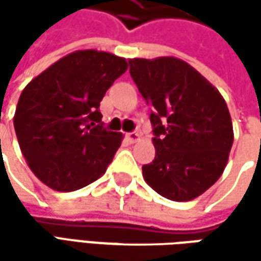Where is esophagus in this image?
I'll use <instances>...</instances> for the list:
<instances>
[{
	"mask_svg": "<svg viewBox=\"0 0 261 261\" xmlns=\"http://www.w3.org/2000/svg\"><path fill=\"white\" fill-rule=\"evenodd\" d=\"M126 138L129 139V142H132V144H135V142H139L141 139H142V136L141 134H138V132H130V134H127Z\"/></svg>",
	"mask_w": 261,
	"mask_h": 261,
	"instance_id": "1",
	"label": "esophagus"
}]
</instances>
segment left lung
<instances>
[{"mask_svg": "<svg viewBox=\"0 0 261 261\" xmlns=\"http://www.w3.org/2000/svg\"><path fill=\"white\" fill-rule=\"evenodd\" d=\"M129 65L152 109L155 158L142 167L144 180L170 200L196 199L222 175L234 142L225 100L199 71L174 56L134 58Z\"/></svg>", "mask_w": 261, "mask_h": 261, "instance_id": "left-lung-1", "label": "left lung"}]
</instances>
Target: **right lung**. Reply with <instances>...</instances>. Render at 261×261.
<instances>
[{
	"mask_svg": "<svg viewBox=\"0 0 261 261\" xmlns=\"http://www.w3.org/2000/svg\"><path fill=\"white\" fill-rule=\"evenodd\" d=\"M126 69L125 58L75 50L24 87L14 113L15 135L27 166L47 187L74 192L105 174L123 135L98 125V107Z\"/></svg>",
	"mask_w": 261,
	"mask_h": 261,
	"instance_id": "1",
	"label": "right lung"
}]
</instances>
